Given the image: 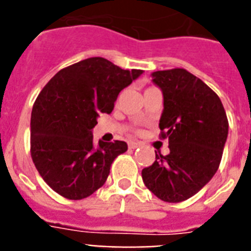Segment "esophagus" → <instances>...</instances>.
Wrapping results in <instances>:
<instances>
[{"label":"esophagus","mask_w":251,"mask_h":251,"mask_svg":"<svg viewBox=\"0 0 251 251\" xmlns=\"http://www.w3.org/2000/svg\"><path fill=\"white\" fill-rule=\"evenodd\" d=\"M141 146V143H138V142H129V149L134 150L137 149V147H139Z\"/></svg>","instance_id":"esophagus-1"}]
</instances>
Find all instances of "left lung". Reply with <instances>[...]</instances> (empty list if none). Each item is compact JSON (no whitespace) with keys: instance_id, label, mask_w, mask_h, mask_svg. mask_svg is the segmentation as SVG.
<instances>
[{"instance_id":"8db88e82","label":"left lung","mask_w":251,"mask_h":251,"mask_svg":"<svg viewBox=\"0 0 251 251\" xmlns=\"http://www.w3.org/2000/svg\"><path fill=\"white\" fill-rule=\"evenodd\" d=\"M164 96L160 138L171 152L156 155L142 171L150 191L168 203L197 194L218 171L228 137V118L219 96L185 69L152 73Z\"/></svg>"}]
</instances>
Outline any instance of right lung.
<instances>
[{
  "instance_id": "obj_1",
  "label": "right lung",
  "mask_w": 251,
  "mask_h": 251,
  "mask_svg": "<svg viewBox=\"0 0 251 251\" xmlns=\"http://www.w3.org/2000/svg\"><path fill=\"white\" fill-rule=\"evenodd\" d=\"M142 74L101 57L62 69L41 90L31 113V157L57 194L87 198L105 183L110 165L127 150L122 141L94 146L100 113H110L118 94Z\"/></svg>"
}]
</instances>
